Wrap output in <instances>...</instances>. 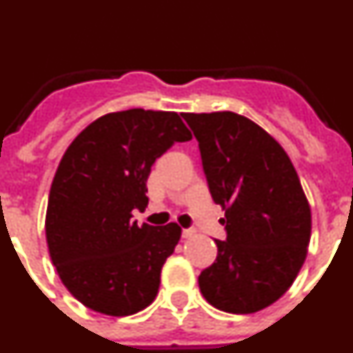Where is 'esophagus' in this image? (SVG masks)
<instances>
[{"label":"esophagus","instance_id":"1","mask_svg":"<svg viewBox=\"0 0 353 353\" xmlns=\"http://www.w3.org/2000/svg\"><path fill=\"white\" fill-rule=\"evenodd\" d=\"M196 235L194 230H191V228H187V230H182V236L183 239H192V236Z\"/></svg>","mask_w":353,"mask_h":353}]
</instances>
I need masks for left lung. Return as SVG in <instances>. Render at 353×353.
<instances>
[{
    "instance_id": "8db88e82",
    "label": "left lung",
    "mask_w": 353,
    "mask_h": 353,
    "mask_svg": "<svg viewBox=\"0 0 353 353\" xmlns=\"http://www.w3.org/2000/svg\"><path fill=\"white\" fill-rule=\"evenodd\" d=\"M199 143L226 240L199 274L208 304L226 313L265 310L293 285L307 256L311 208L288 154L267 130L232 111L183 113Z\"/></svg>"
}]
</instances>
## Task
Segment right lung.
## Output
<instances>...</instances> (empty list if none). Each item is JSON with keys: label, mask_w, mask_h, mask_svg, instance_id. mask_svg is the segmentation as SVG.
<instances>
[{"label": "right lung", "mask_w": 353, "mask_h": 353, "mask_svg": "<svg viewBox=\"0 0 353 353\" xmlns=\"http://www.w3.org/2000/svg\"><path fill=\"white\" fill-rule=\"evenodd\" d=\"M189 139L179 113L138 108L97 118L70 143L49 192L46 239L61 283L81 304L129 316L155 301L182 228L138 226L130 217L148 205L154 162Z\"/></svg>", "instance_id": "obj_1"}]
</instances>
